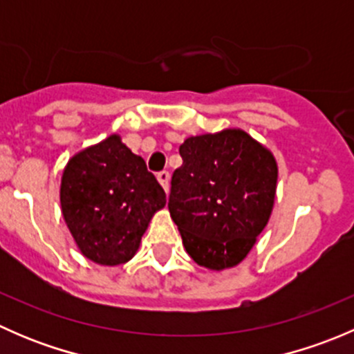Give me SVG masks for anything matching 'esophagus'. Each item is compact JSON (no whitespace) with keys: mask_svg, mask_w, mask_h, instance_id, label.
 <instances>
[{"mask_svg":"<svg viewBox=\"0 0 354 354\" xmlns=\"http://www.w3.org/2000/svg\"><path fill=\"white\" fill-rule=\"evenodd\" d=\"M157 181L162 185L164 190H169V173H167V171H159V173H157Z\"/></svg>","mask_w":354,"mask_h":354,"instance_id":"esophagus-1","label":"esophagus"}]
</instances>
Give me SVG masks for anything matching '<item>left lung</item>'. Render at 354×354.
I'll use <instances>...</instances> for the list:
<instances>
[{"label": "left lung", "mask_w": 354, "mask_h": 354, "mask_svg": "<svg viewBox=\"0 0 354 354\" xmlns=\"http://www.w3.org/2000/svg\"><path fill=\"white\" fill-rule=\"evenodd\" d=\"M180 156L167 207L188 255L212 270L238 266L272 212L276 159L241 130L187 138Z\"/></svg>", "instance_id": "left-lung-1"}]
</instances>
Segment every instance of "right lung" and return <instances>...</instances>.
Returning <instances> with one entry per match:
<instances>
[{
  "label": "right lung",
  "mask_w": 354,
  "mask_h": 354,
  "mask_svg": "<svg viewBox=\"0 0 354 354\" xmlns=\"http://www.w3.org/2000/svg\"><path fill=\"white\" fill-rule=\"evenodd\" d=\"M166 194L145 160L118 135L71 157L62 178L66 226L87 259L101 266L128 262L138 250Z\"/></svg>",
  "instance_id": "1"
}]
</instances>
